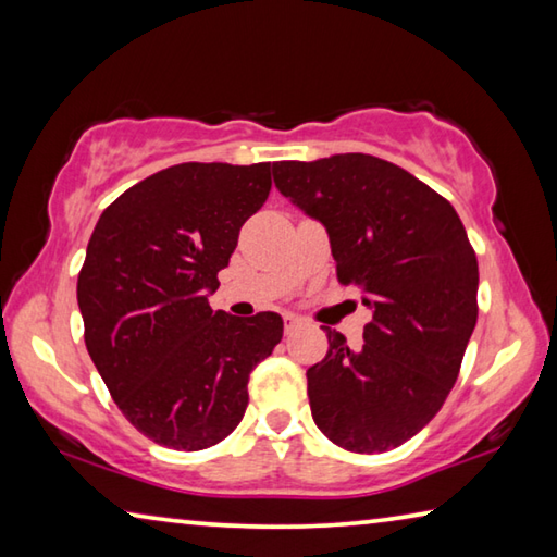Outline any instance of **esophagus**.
<instances>
[{
  "mask_svg": "<svg viewBox=\"0 0 557 557\" xmlns=\"http://www.w3.org/2000/svg\"><path fill=\"white\" fill-rule=\"evenodd\" d=\"M301 326V322L297 317H292V314H287L285 317V334H292V332H297V329Z\"/></svg>",
  "mask_w": 557,
  "mask_h": 557,
  "instance_id": "1",
  "label": "esophagus"
}]
</instances>
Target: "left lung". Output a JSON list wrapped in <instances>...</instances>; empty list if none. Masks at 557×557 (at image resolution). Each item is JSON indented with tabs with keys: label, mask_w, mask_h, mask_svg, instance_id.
<instances>
[{
	"label": "left lung",
	"mask_w": 557,
	"mask_h": 557,
	"mask_svg": "<svg viewBox=\"0 0 557 557\" xmlns=\"http://www.w3.org/2000/svg\"><path fill=\"white\" fill-rule=\"evenodd\" d=\"M275 186L326 225L342 285L373 309L363 348L326 329L307 371L317 428L348 451L400 447L455 385L479 305L476 252L445 196L371 154L272 164Z\"/></svg>",
	"instance_id": "left-lung-1"
}]
</instances>
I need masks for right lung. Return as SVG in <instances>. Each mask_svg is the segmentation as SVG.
Wrapping results in <instances>:
<instances>
[{
  "label": "right lung",
  "mask_w": 557,
  "mask_h": 557,
  "mask_svg": "<svg viewBox=\"0 0 557 557\" xmlns=\"http://www.w3.org/2000/svg\"><path fill=\"white\" fill-rule=\"evenodd\" d=\"M270 188V162L176 164L117 196L90 235L78 272L86 348L122 414L157 445L196 451L228 437L250 371L280 344V314L209 305Z\"/></svg>",
  "instance_id": "obj_1"
}]
</instances>
